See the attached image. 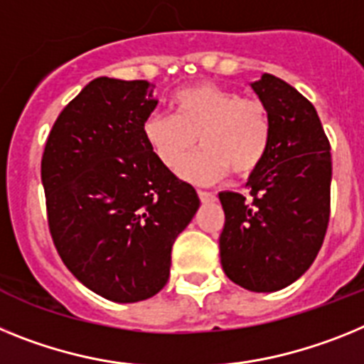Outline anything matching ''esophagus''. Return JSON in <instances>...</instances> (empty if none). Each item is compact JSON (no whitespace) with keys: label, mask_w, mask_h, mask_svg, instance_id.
<instances>
[{"label":"esophagus","mask_w":364,"mask_h":364,"mask_svg":"<svg viewBox=\"0 0 364 364\" xmlns=\"http://www.w3.org/2000/svg\"><path fill=\"white\" fill-rule=\"evenodd\" d=\"M198 196H200L201 203H213L216 201V196L213 192H207V191H198Z\"/></svg>","instance_id":"1"}]
</instances>
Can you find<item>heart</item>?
<instances>
[{
    "mask_svg": "<svg viewBox=\"0 0 364 364\" xmlns=\"http://www.w3.org/2000/svg\"><path fill=\"white\" fill-rule=\"evenodd\" d=\"M172 109L173 115L154 112L143 122L148 148L166 168H178L198 136L202 150L181 165L183 179L210 185L230 170L238 178L257 172L271 139L264 104L203 82L176 91Z\"/></svg>",
    "mask_w": 364,
    "mask_h": 364,
    "instance_id": "1",
    "label": "heart"
}]
</instances>
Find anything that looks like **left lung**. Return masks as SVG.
Masks as SVG:
<instances>
[{
	"mask_svg": "<svg viewBox=\"0 0 364 364\" xmlns=\"http://www.w3.org/2000/svg\"><path fill=\"white\" fill-rule=\"evenodd\" d=\"M271 124L269 148L245 186L220 192L221 267L243 289L278 291L314 264L330 220L331 154L317 109L287 82H251Z\"/></svg>",
	"mask_w": 364,
	"mask_h": 364,
	"instance_id": "8db88e82",
	"label": "left lung"
}]
</instances>
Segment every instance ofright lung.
I'll use <instances>...</instances> for the list:
<instances>
[{
	"label": "right lung",
	"mask_w": 364,
	"mask_h": 364,
	"mask_svg": "<svg viewBox=\"0 0 364 364\" xmlns=\"http://www.w3.org/2000/svg\"><path fill=\"white\" fill-rule=\"evenodd\" d=\"M154 84L99 77L64 107L42 157L53 242L78 282L132 304L168 282L179 232L200 208L194 186L157 159L143 122Z\"/></svg>",
	"instance_id": "right-lung-1"
}]
</instances>
